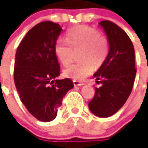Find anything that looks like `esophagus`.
I'll list each match as a JSON object with an SVG mask.
<instances>
[{
	"label": "esophagus",
	"instance_id": "34e87169",
	"mask_svg": "<svg viewBox=\"0 0 148 148\" xmlns=\"http://www.w3.org/2000/svg\"><path fill=\"white\" fill-rule=\"evenodd\" d=\"M73 82H74V85L75 86H83V85H84V83H82V82H79L75 81V80H74V81H73Z\"/></svg>",
	"mask_w": 148,
	"mask_h": 148
}]
</instances>
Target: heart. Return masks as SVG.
Listing matches in <instances>:
<instances>
[{
  "instance_id": "heart-1",
  "label": "heart",
  "mask_w": 148,
  "mask_h": 148,
  "mask_svg": "<svg viewBox=\"0 0 148 148\" xmlns=\"http://www.w3.org/2000/svg\"><path fill=\"white\" fill-rule=\"evenodd\" d=\"M66 42L58 40L54 45L57 58L63 66H68L74 57V52L81 50L79 63L72 64L64 70L66 77L82 81L94 71V66L98 68L105 62L108 54V42L105 37L100 35L95 29L80 25L67 33Z\"/></svg>"
}]
</instances>
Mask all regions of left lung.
I'll use <instances>...</instances> for the list:
<instances>
[{
    "label": "left lung",
    "instance_id": "obj_1",
    "mask_svg": "<svg viewBox=\"0 0 148 148\" xmlns=\"http://www.w3.org/2000/svg\"><path fill=\"white\" fill-rule=\"evenodd\" d=\"M106 35L109 51L105 62L94 77L102 86L95 88V95L89 103L95 115L107 118L113 115L127 102L135 82V49L128 35L109 21L99 22Z\"/></svg>",
    "mask_w": 148,
    "mask_h": 148
}]
</instances>
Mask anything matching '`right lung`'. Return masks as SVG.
<instances>
[{"label": "right lung", "mask_w": 148, "mask_h": 148, "mask_svg": "<svg viewBox=\"0 0 148 148\" xmlns=\"http://www.w3.org/2000/svg\"><path fill=\"white\" fill-rule=\"evenodd\" d=\"M62 30L52 21L36 25L15 55L14 82L21 101L34 117L45 123L56 118L62 99L74 87L70 78L54 80L60 75L54 45Z\"/></svg>", "instance_id": "1"}]
</instances>
